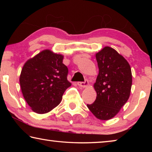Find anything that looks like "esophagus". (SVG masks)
<instances>
[{
	"label": "esophagus",
	"instance_id": "34e87169",
	"mask_svg": "<svg viewBox=\"0 0 152 152\" xmlns=\"http://www.w3.org/2000/svg\"><path fill=\"white\" fill-rule=\"evenodd\" d=\"M77 84L80 87H82V88H86V87L88 86V81L85 80L84 82H77Z\"/></svg>",
	"mask_w": 152,
	"mask_h": 152
}]
</instances>
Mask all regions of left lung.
Returning a JSON list of instances; mask_svg holds the SVG:
<instances>
[{
	"label": "left lung",
	"mask_w": 152,
	"mask_h": 152,
	"mask_svg": "<svg viewBox=\"0 0 152 152\" xmlns=\"http://www.w3.org/2000/svg\"><path fill=\"white\" fill-rule=\"evenodd\" d=\"M99 72L94 84L95 101L87 104L97 119L114 117L127 102L132 85V74L128 61L114 49L104 47L96 53Z\"/></svg>",
	"instance_id": "left-lung-1"
}]
</instances>
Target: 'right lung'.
Returning a JSON list of instances; mask_svg holds the SVG:
<instances>
[{
  "instance_id": "obj_1",
  "label": "right lung",
  "mask_w": 152,
  "mask_h": 152,
  "mask_svg": "<svg viewBox=\"0 0 152 152\" xmlns=\"http://www.w3.org/2000/svg\"><path fill=\"white\" fill-rule=\"evenodd\" d=\"M64 56L45 50L25 63L19 82L23 95L31 109L38 114L51 111L60 103L71 86Z\"/></svg>"
}]
</instances>
